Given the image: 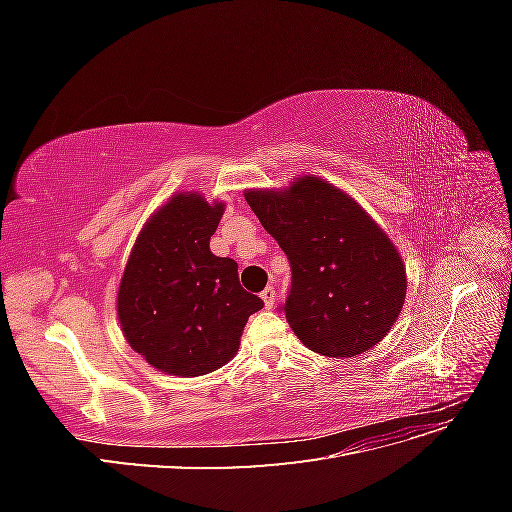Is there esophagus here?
<instances>
[{"instance_id": "obj_1", "label": "esophagus", "mask_w": 512, "mask_h": 512, "mask_svg": "<svg viewBox=\"0 0 512 512\" xmlns=\"http://www.w3.org/2000/svg\"><path fill=\"white\" fill-rule=\"evenodd\" d=\"M260 297H262V301H265V307L271 309L273 303H275V288H273V286H267L265 290L260 292Z\"/></svg>"}]
</instances>
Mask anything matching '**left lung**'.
I'll list each match as a JSON object with an SVG mask.
<instances>
[{
  "instance_id": "left-lung-1",
  "label": "left lung",
  "mask_w": 512,
  "mask_h": 512,
  "mask_svg": "<svg viewBox=\"0 0 512 512\" xmlns=\"http://www.w3.org/2000/svg\"><path fill=\"white\" fill-rule=\"evenodd\" d=\"M245 200L288 256L282 309L294 335L339 359L382 342L406 301V269L359 203L312 175L282 192L247 190Z\"/></svg>"
}]
</instances>
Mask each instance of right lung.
Listing matches in <instances>:
<instances>
[{"mask_svg":"<svg viewBox=\"0 0 512 512\" xmlns=\"http://www.w3.org/2000/svg\"><path fill=\"white\" fill-rule=\"evenodd\" d=\"M224 203L196 192L166 200L138 235L123 271L117 316L143 359L173 376L194 378L226 365L247 318L262 299L243 290L237 262L211 254Z\"/></svg>","mask_w":512,"mask_h":512,"instance_id":"add662e5","label":"right lung"}]
</instances>
